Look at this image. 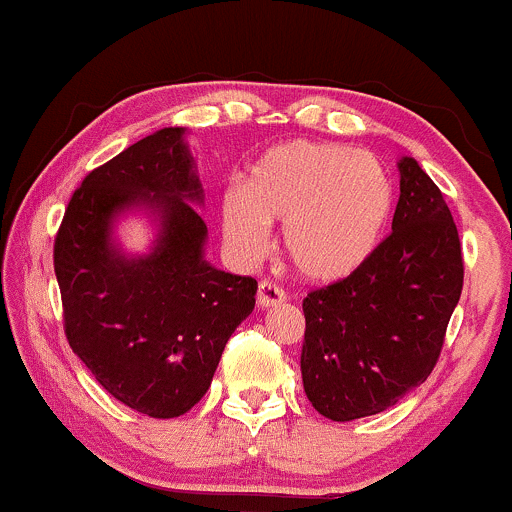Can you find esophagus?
Here are the masks:
<instances>
[{
  "label": "esophagus",
  "mask_w": 512,
  "mask_h": 512,
  "mask_svg": "<svg viewBox=\"0 0 512 512\" xmlns=\"http://www.w3.org/2000/svg\"><path fill=\"white\" fill-rule=\"evenodd\" d=\"M284 299H287V294H284L277 284L270 282V279L260 282V287H257V306H260V309H270L274 304H282Z\"/></svg>",
  "instance_id": "obj_1"
}]
</instances>
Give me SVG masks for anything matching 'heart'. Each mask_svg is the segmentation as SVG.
I'll return each instance as SVG.
<instances>
[{"label":"heart","mask_w":512,"mask_h":512,"mask_svg":"<svg viewBox=\"0 0 512 512\" xmlns=\"http://www.w3.org/2000/svg\"><path fill=\"white\" fill-rule=\"evenodd\" d=\"M395 208L387 166L368 152L333 142L267 149L240 191L220 206L223 238L240 260L267 250L272 225H284V252L301 277L336 284L363 270L383 240Z\"/></svg>","instance_id":"1"}]
</instances>
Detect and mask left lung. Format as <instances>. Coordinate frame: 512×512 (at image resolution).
Segmentation results:
<instances>
[{
  "instance_id": "obj_1",
  "label": "left lung",
  "mask_w": 512,
  "mask_h": 512,
  "mask_svg": "<svg viewBox=\"0 0 512 512\" xmlns=\"http://www.w3.org/2000/svg\"><path fill=\"white\" fill-rule=\"evenodd\" d=\"M397 169L392 233L363 270L301 304L304 392L333 422L390 410L429 378L464 287L459 230L444 196L412 157Z\"/></svg>"
}]
</instances>
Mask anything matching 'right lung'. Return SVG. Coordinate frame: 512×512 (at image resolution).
Returning a JSON list of instances; mask_svg holds the SVG:
<instances>
[{
  "label": "right lung",
  "instance_id": "1",
  "mask_svg": "<svg viewBox=\"0 0 512 512\" xmlns=\"http://www.w3.org/2000/svg\"><path fill=\"white\" fill-rule=\"evenodd\" d=\"M184 127H164L90 171L53 245L73 353L115 400L147 417L191 410L225 343L255 309L257 282L206 260L203 186ZM144 210L158 240L127 256L116 220Z\"/></svg>",
  "mask_w": 512,
  "mask_h": 512
}]
</instances>
